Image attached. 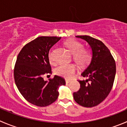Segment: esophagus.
I'll return each instance as SVG.
<instances>
[{
  "mask_svg": "<svg viewBox=\"0 0 127 127\" xmlns=\"http://www.w3.org/2000/svg\"><path fill=\"white\" fill-rule=\"evenodd\" d=\"M65 81H66V84H69L70 82H71V81H70V80H69V79H65Z\"/></svg>",
  "mask_w": 127,
  "mask_h": 127,
  "instance_id": "34e87169",
  "label": "esophagus"
}]
</instances>
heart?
Masks as SVG:
<instances>
[{
    "label": "heart",
    "mask_w": 127,
    "mask_h": 127,
    "mask_svg": "<svg viewBox=\"0 0 127 127\" xmlns=\"http://www.w3.org/2000/svg\"><path fill=\"white\" fill-rule=\"evenodd\" d=\"M64 45L72 54L74 60L79 66L83 67L88 64L92 59V53L89 50L84 48L82 43L75 39H69L64 42ZM49 59L52 61L51 52L49 53ZM76 71V67L74 64L64 63L59 65L55 69V73L58 76L66 79H70L74 76Z\"/></svg>",
    "instance_id": "obj_1"
}]
</instances>
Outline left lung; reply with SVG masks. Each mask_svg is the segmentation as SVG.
Masks as SVG:
<instances>
[{
  "label": "left lung",
  "instance_id": "8db88e82",
  "mask_svg": "<svg viewBox=\"0 0 127 127\" xmlns=\"http://www.w3.org/2000/svg\"><path fill=\"white\" fill-rule=\"evenodd\" d=\"M76 37L88 43L92 56L89 66L81 74L87 79L78 81L81 87L74 92L73 97L81 106L92 107L101 103L110 93L115 79L116 65L110 51L101 41L87 35Z\"/></svg>",
  "mask_w": 127,
  "mask_h": 127
}]
</instances>
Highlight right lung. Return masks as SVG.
Returning a JSON list of instances; mask_svg holds the SVG:
<instances>
[{"label":"right lung","instance_id":"add662e5","mask_svg":"<svg viewBox=\"0 0 127 127\" xmlns=\"http://www.w3.org/2000/svg\"><path fill=\"white\" fill-rule=\"evenodd\" d=\"M61 37L40 36L25 45L20 51L14 67V79L18 91L31 104L46 107L56 100L60 86L64 79L55 76L49 81L43 76L51 74L48 54Z\"/></svg>","mask_w":127,"mask_h":127}]
</instances>
